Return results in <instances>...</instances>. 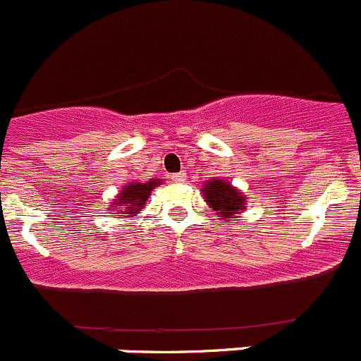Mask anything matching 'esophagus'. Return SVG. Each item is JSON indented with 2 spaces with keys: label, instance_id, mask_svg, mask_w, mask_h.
I'll return each mask as SVG.
<instances>
[{
  "label": "esophagus",
  "instance_id": "esophagus-1",
  "mask_svg": "<svg viewBox=\"0 0 361 361\" xmlns=\"http://www.w3.org/2000/svg\"><path fill=\"white\" fill-rule=\"evenodd\" d=\"M184 177H186V173H184V171H178V173L171 175V180H184Z\"/></svg>",
  "mask_w": 361,
  "mask_h": 361
}]
</instances>
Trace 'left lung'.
<instances>
[{
  "instance_id": "left-lung-1",
  "label": "left lung",
  "mask_w": 361,
  "mask_h": 361,
  "mask_svg": "<svg viewBox=\"0 0 361 361\" xmlns=\"http://www.w3.org/2000/svg\"><path fill=\"white\" fill-rule=\"evenodd\" d=\"M200 193L204 197V202L222 220L240 219L247 204V197L226 178L215 177L212 180H206L200 188Z\"/></svg>"
}]
</instances>
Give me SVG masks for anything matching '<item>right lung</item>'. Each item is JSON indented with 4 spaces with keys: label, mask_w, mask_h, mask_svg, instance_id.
Masks as SVG:
<instances>
[{
    "label": "right lung",
    "mask_w": 361,
    "mask_h": 361,
    "mask_svg": "<svg viewBox=\"0 0 361 361\" xmlns=\"http://www.w3.org/2000/svg\"><path fill=\"white\" fill-rule=\"evenodd\" d=\"M162 184L161 178H149L148 183H130L121 188V191L111 200L108 206V212L116 219L123 216H137V213L142 212L146 200L149 199L152 191Z\"/></svg>",
    "instance_id": "right-lung-1"
}]
</instances>
